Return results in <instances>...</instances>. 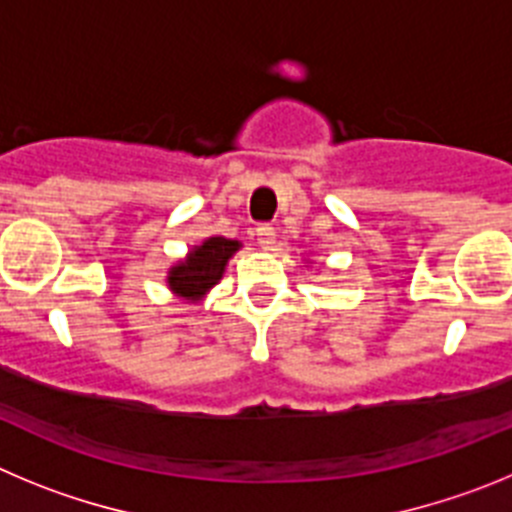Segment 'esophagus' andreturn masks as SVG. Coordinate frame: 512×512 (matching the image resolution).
Wrapping results in <instances>:
<instances>
[{
	"label": "esophagus",
	"instance_id": "esophagus-1",
	"mask_svg": "<svg viewBox=\"0 0 512 512\" xmlns=\"http://www.w3.org/2000/svg\"><path fill=\"white\" fill-rule=\"evenodd\" d=\"M275 237H278V232H275V227H270V224H260V227H257V242H260L262 250H273Z\"/></svg>",
	"mask_w": 512,
	"mask_h": 512
}]
</instances>
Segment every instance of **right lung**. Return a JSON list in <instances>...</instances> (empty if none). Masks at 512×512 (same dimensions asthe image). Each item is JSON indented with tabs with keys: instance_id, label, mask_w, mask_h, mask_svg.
<instances>
[{
	"instance_id": "1",
	"label": "right lung",
	"mask_w": 512,
	"mask_h": 512,
	"mask_svg": "<svg viewBox=\"0 0 512 512\" xmlns=\"http://www.w3.org/2000/svg\"><path fill=\"white\" fill-rule=\"evenodd\" d=\"M239 250V242L224 237L206 239L204 245L188 255L186 262L176 265L170 270L168 283L183 298H199L204 296L211 285L219 283L227 260Z\"/></svg>"
}]
</instances>
